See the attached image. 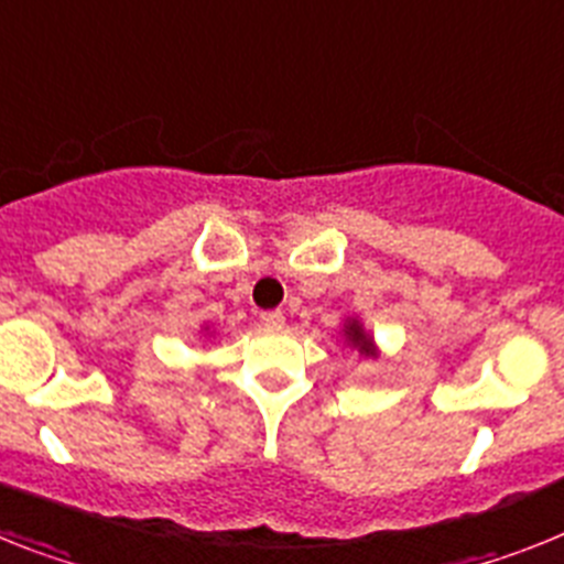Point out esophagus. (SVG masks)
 I'll return each instance as SVG.
<instances>
[{"instance_id":"34e87169","label":"esophagus","mask_w":564,"mask_h":564,"mask_svg":"<svg viewBox=\"0 0 564 564\" xmlns=\"http://www.w3.org/2000/svg\"><path fill=\"white\" fill-rule=\"evenodd\" d=\"M259 319H262L264 328H282V325H285V314H282V311H262Z\"/></svg>"}]
</instances>
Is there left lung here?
<instances>
[{"label": "left lung", "instance_id": "left-lung-1", "mask_svg": "<svg viewBox=\"0 0 564 564\" xmlns=\"http://www.w3.org/2000/svg\"><path fill=\"white\" fill-rule=\"evenodd\" d=\"M345 341H348V345H354L359 354L377 356V345H373V336L365 334V328L359 325V319L345 322Z\"/></svg>", "mask_w": 564, "mask_h": 564}]
</instances>
